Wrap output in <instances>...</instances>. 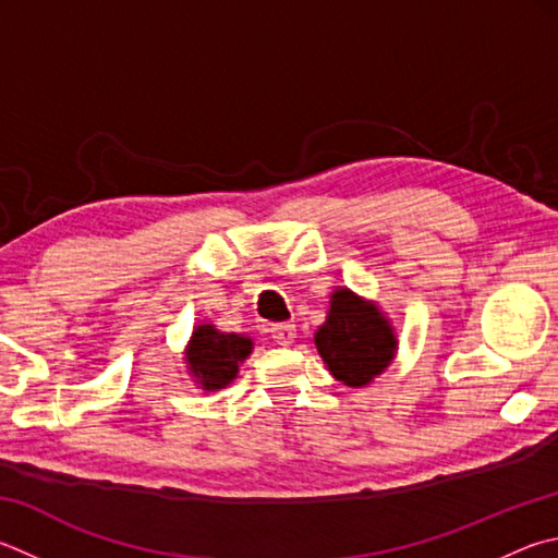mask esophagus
Returning <instances> with one entry per match:
<instances>
[{
  "instance_id": "1",
  "label": "esophagus",
  "mask_w": 558,
  "mask_h": 558,
  "mask_svg": "<svg viewBox=\"0 0 558 558\" xmlns=\"http://www.w3.org/2000/svg\"><path fill=\"white\" fill-rule=\"evenodd\" d=\"M295 337V324H276V327H272V341L280 343V347H290Z\"/></svg>"
}]
</instances>
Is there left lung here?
Here are the masks:
<instances>
[{
  "label": "left lung",
  "mask_w": 558,
  "mask_h": 558,
  "mask_svg": "<svg viewBox=\"0 0 558 558\" xmlns=\"http://www.w3.org/2000/svg\"><path fill=\"white\" fill-rule=\"evenodd\" d=\"M314 343L329 373L349 388H363L390 366L398 339L390 319L349 288L331 292L327 322Z\"/></svg>",
  "instance_id": "1"
}]
</instances>
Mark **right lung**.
I'll return each instance as SVG.
<instances>
[{
  "label": "right lung",
  "instance_id": "add662e5",
  "mask_svg": "<svg viewBox=\"0 0 558 558\" xmlns=\"http://www.w3.org/2000/svg\"><path fill=\"white\" fill-rule=\"evenodd\" d=\"M253 351V341L244 333H227L215 329V324H199L192 331L185 349L190 376L202 390H221L236 378L239 366Z\"/></svg>",
  "mask_w": 558,
  "mask_h": 558
}]
</instances>
